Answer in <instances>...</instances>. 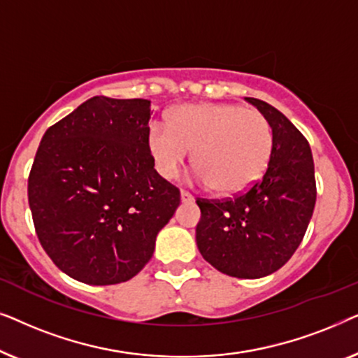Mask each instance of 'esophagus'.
<instances>
[{"label": "esophagus", "mask_w": 358, "mask_h": 358, "mask_svg": "<svg viewBox=\"0 0 358 358\" xmlns=\"http://www.w3.org/2000/svg\"><path fill=\"white\" fill-rule=\"evenodd\" d=\"M180 202L190 203V202H194V197L189 192H185V190H180Z\"/></svg>", "instance_id": "1"}]
</instances>
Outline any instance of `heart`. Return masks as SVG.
Listing matches in <instances>:
<instances>
[{"mask_svg": "<svg viewBox=\"0 0 358 358\" xmlns=\"http://www.w3.org/2000/svg\"><path fill=\"white\" fill-rule=\"evenodd\" d=\"M272 145L266 115L234 104L180 106L169 125L148 127V151L161 178H176L195 150L197 180L205 187L217 185L224 195L246 192L262 178Z\"/></svg>", "mask_w": 358, "mask_h": 358, "instance_id": "obj_1", "label": "heart"}]
</instances>
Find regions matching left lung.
<instances>
[{
    "label": "left lung",
    "instance_id": "left-lung-1",
    "mask_svg": "<svg viewBox=\"0 0 358 358\" xmlns=\"http://www.w3.org/2000/svg\"><path fill=\"white\" fill-rule=\"evenodd\" d=\"M272 127L273 145L262 179L234 199L197 200L195 241L205 261L238 278L278 271L305 236L316 203L310 143L275 107L248 97Z\"/></svg>",
    "mask_w": 358,
    "mask_h": 358
}]
</instances>
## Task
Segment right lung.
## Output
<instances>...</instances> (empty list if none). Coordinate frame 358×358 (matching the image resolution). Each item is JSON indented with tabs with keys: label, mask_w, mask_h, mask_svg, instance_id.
I'll return each instance as SVG.
<instances>
[{
	"label": "right lung",
	"mask_w": 358,
	"mask_h": 358,
	"mask_svg": "<svg viewBox=\"0 0 358 358\" xmlns=\"http://www.w3.org/2000/svg\"><path fill=\"white\" fill-rule=\"evenodd\" d=\"M150 117L151 101L96 96L42 136L29 207L48 257L78 282L135 277L179 207V190L155 171Z\"/></svg>",
	"instance_id": "right-lung-1"
}]
</instances>
